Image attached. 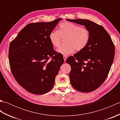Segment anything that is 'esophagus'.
Masks as SVG:
<instances>
[{"instance_id":"esophagus-1","label":"esophagus","mask_w":120,"mask_h":120,"mask_svg":"<svg viewBox=\"0 0 120 120\" xmlns=\"http://www.w3.org/2000/svg\"><path fill=\"white\" fill-rule=\"evenodd\" d=\"M63 59H64V62L66 61L67 59V57L66 56H63Z\"/></svg>"}]
</instances>
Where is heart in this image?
I'll return each instance as SVG.
<instances>
[{"label": "heart", "instance_id": "1", "mask_svg": "<svg viewBox=\"0 0 120 120\" xmlns=\"http://www.w3.org/2000/svg\"><path fill=\"white\" fill-rule=\"evenodd\" d=\"M61 37H66L65 44L59 47L57 52L65 56L73 53L75 50L80 52L85 48L90 41V35L89 30L86 28L65 22L60 24L58 31L52 30L48 36L51 44L55 47L60 45Z\"/></svg>", "mask_w": 120, "mask_h": 120}]
</instances>
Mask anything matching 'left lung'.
<instances>
[{
  "label": "left lung",
  "instance_id": "1",
  "mask_svg": "<svg viewBox=\"0 0 120 120\" xmlns=\"http://www.w3.org/2000/svg\"><path fill=\"white\" fill-rule=\"evenodd\" d=\"M67 20L85 26L90 32L86 47L68 57L66 62L71 67L72 86L79 91L90 92L99 88L107 77L114 57V45L101 25L88 19Z\"/></svg>",
  "mask_w": 120,
  "mask_h": 120
}]
</instances>
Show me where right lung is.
Masks as SVG:
<instances>
[{
    "instance_id": "add662e5",
    "label": "right lung",
    "mask_w": 120,
    "mask_h": 120,
    "mask_svg": "<svg viewBox=\"0 0 120 120\" xmlns=\"http://www.w3.org/2000/svg\"><path fill=\"white\" fill-rule=\"evenodd\" d=\"M61 20L28 24L10 43L9 59L12 73L29 92L46 93L54 85L64 59L53 49L48 36ZM50 57L52 59L49 60Z\"/></svg>"
}]
</instances>
